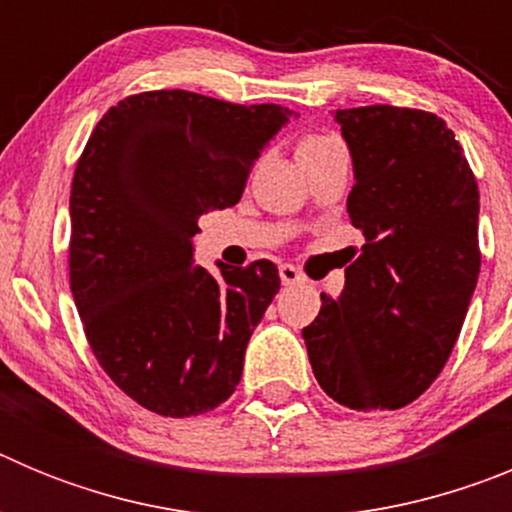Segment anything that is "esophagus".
Returning <instances> with one entry per match:
<instances>
[{
	"label": "esophagus",
	"mask_w": 512,
	"mask_h": 512,
	"mask_svg": "<svg viewBox=\"0 0 512 512\" xmlns=\"http://www.w3.org/2000/svg\"><path fill=\"white\" fill-rule=\"evenodd\" d=\"M279 279H282L284 287H292V284H302L305 277H302V271H297L292 264H282L279 266Z\"/></svg>",
	"instance_id": "1"
}]
</instances>
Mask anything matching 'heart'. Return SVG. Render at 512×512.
<instances>
[{
    "label": "heart",
    "instance_id": "heart-1",
    "mask_svg": "<svg viewBox=\"0 0 512 512\" xmlns=\"http://www.w3.org/2000/svg\"><path fill=\"white\" fill-rule=\"evenodd\" d=\"M323 140H328V138H323V135H312V138H305L300 143V148H305V146H315V143H323Z\"/></svg>",
    "mask_w": 512,
    "mask_h": 512
}]
</instances>
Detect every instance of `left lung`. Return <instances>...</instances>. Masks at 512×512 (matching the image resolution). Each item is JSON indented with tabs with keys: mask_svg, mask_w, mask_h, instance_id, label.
<instances>
[{
	"mask_svg": "<svg viewBox=\"0 0 512 512\" xmlns=\"http://www.w3.org/2000/svg\"><path fill=\"white\" fill-rule=\"evenodd\" d=\"M336 120L354 158L348 217L366 243L302 338L338 405L397 410L441 374L467 318L482 264L477 179L433 112L369 104Z\"/></svg>",
	"mask_w": 512,
	"mask_h": 512,
	"instance_id": "1",
	"label": "left lung"
}]
</instances>
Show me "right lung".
I'll return each instance as SVG.
<instances>
[{
	"label": "right lung",
	"instance_id": "obj_1",
	"mask_svg": "<svg viewBox=\"0 0 512 512\" xmlns=\"http://www.w3.org/2000/svg\"><path fill=\"white\" fill-rule=\"evenodd\" d=\"M292 112L184 89L104 112L71 182V295L107 377L166 418L235 392L248 338L279 292L271 261L192 264L200 215L241 200L253 161Z\"/></svg>",
	"mask_w": 512,
	"mask_h": 512
}]
</instances>
